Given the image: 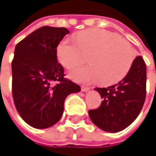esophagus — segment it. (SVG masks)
<instances>
[{
	"instance_id": "obj_1",
	"label": "esophagus",
	"mask_w": 156,
	"mask_h": 156,
	"mask_svg": "<svg viewBox=\"0 0 156 156\" xmlns=\"http://www.w3.org/2000/svg\"><path fill=\"white\" fill-rule=\"evenodd\" d=\"M90 87H86V86H82L81 87V90H82L83 92H87L90 90Z\"/></svg>"
}]
</instances>
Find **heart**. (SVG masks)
I'll return each instance as SVG.
<instances>
[{
  "label": "heart",
  "instance_id": "1",
  "mask_svg": "<svg viewBox=\"0 0 156 156\" xmlns=\"http://www.w3.org/2000/svg\"><path fill=\"white\" fill-rule=\"evenodd\" d=\"M75 40L66 38L57 48L60 64L72 69L85 61L90 65L71 72L70 77L79 83L99 81L111 85L126 77L135 59L129 42L118 35L102 29H89L76 34Z\"/></svg>",
  "mask_w": 156,
  "mask_h": 156
}]
</instances>
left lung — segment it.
<instances>
[{"instance_id": "left-lung-1", "label": "left lung", "mask_w": 156, "mask_h": 156, "mask_svg": "<svg viewBox=\"0 0 156 156\" xmlns=\"http://www.w3.org/2000/svg\"><path fill=\"white\" fill-rule=\"evenodd\" d=\"M102 98L98 108L89 110L96 126L108 132L126 129L140 114L146 96V65L142 56L134 60L126 76L108 88H96Z\"/></svg>"}]
</instances>
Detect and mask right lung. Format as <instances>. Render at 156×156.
Listing matches in <instances>:
<instances>
[{
    "mask_svg": "<svg viewBox=\"0 0 156 156\" xmlns=\"http://www.w3.org/2000/svg\"><path fill=\"white\" fill-rule=\"evenodd\" d=\"M68 33L63 27L42 26L16 45L12 61L13 101L21 118L34 128L56 124L63 114L66 96L81 90L64 78L57 60L56 48Z\"/></svg>",
    "mask_w": 156,
    "mask_h": 156,
    "instance_id": "add662e5",
    "label": "right lung"
}]
</instances>
